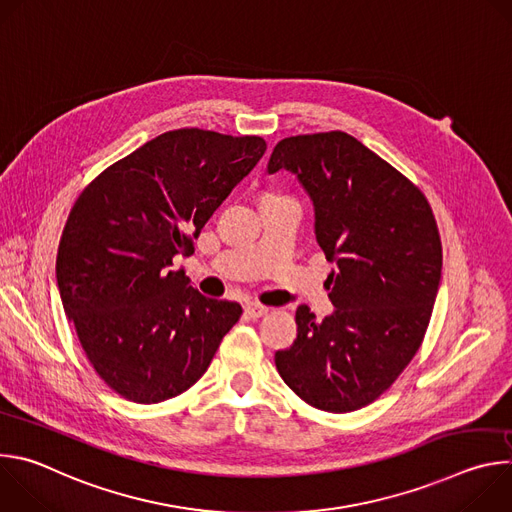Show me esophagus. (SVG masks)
<instances>
[{
    "instance_id": "34e87169",
    "label": "esophagus",
    "mask_w": 512,
    "mask_h": 512,
    "mask_svg": "<svg viewBox=\"0 0 512 512\" xmlns=\"http://www.w3.org/2000/svg\"><path fill=\"white\" fill-rule=\"evenodd\" d=\"M269 312V308H265V306H261V304H247L245 306V314L249 316V318H263L265 314Z\"/></svg>"
}]
</instances>
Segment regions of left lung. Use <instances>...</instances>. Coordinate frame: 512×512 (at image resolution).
I'll use <instances>...</instances> for the list:
<instances>
[{"label": "left lung", "instance_id": "left-lung-1", "mask_svg": "<svg viewBox=\"0 0 512 512\" xmlns=\"http://www.w3.org/2000/svg\"><path fill=\"white\" fill-rule=\"evenodd\" d=\"M294 174L314 204L334 312L302 304L298 338L275 352L285 385L316 409L356 411L403 373L421 346L442 281L433 212L401 172L344 131L281 139L267 172Z\"/></svg>", "mask_w": 512, "mask_h": 512}]
</instances>
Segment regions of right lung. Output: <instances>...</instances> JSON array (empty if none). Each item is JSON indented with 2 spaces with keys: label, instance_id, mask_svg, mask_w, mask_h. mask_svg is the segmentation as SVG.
I'll return each mask as SVG.
<instances>
[{
  "label": "right lung",
  "instance_id": "right-lung-1",
  "mask_svg": "<svg viewBox=\"0 0 512 512\" xmlns=\"http://www.w3.org/2000/svg\"><path fill=\"white\" fill-rule=\"evenodd\" d=\"M257 135L166 131L101 172L72 206L56 257L64 314L97 375L121 397L160 403L190 389L237 324V302L192 287V255L212 212L257 166Z\"/></svg>",
  "mask_w": 512,
  "mask_h": 512
}]
</instances>
